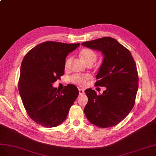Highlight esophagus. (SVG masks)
Masks as SVG:
<instances>
[{"instance_id":"1","label":"esophagus","mask_w":156,"mask_h":156,"mask_svg":"<svg viewBox=\"0 0 156 156\" xmlns=\"http://www.w3.org/2000/svg\"><path fill=\"white\" fill-rule=\"evenodd\" d=\"M78 91H79V94L80 95H82V94H83V93H84V91L83 90H82V89H79Z\"/></svg>"}]
</instances>
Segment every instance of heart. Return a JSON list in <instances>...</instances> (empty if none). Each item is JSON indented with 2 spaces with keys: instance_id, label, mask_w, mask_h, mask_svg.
<instances>
[{
  "instance_id": "obj_1",
  "label": "heart",
  "mask_w": 156,
  "mask_h": 156,
  "mask_svg": "<svg viewBox=\"0 0 156 156\" xmlns=\"http://www.w3.org/2000/svg\"><path fill=\"white\" fill-rule=\"evenodd\" d=\"M80 56L83 61L88 64H93L97 59L96 53L90 49H83L80 51ZM71 60L70 57L66 60L65 66V68H68L69 63ZM91 78L90 74H75L73 75L70 78V81L76 85L82 86L89 79Z\"/></svg>"
}]
</instances>
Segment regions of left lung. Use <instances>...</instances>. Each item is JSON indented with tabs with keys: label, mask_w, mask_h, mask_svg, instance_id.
<instances>
[{
	"label": "left lung",
	"mask_w": 156,
	"mask_h": 156,
	"mask_svg": "<svg viewBox=\"0 0 156 156\" xmlns=\"http://www.w3.org/2000/svg\"><path fill=\"white\" fill-rule=\"evenodd\" d=\"M82 45L103 53L105 57L95 86L106 88L99 95L91 89L85 91L88 102L84 114L96 126L113 127L121 122L134 106L139 87L135 61L129 50L113 38H101Z\"/></svg>",
	"instance_id": "1"
}]
</instances>
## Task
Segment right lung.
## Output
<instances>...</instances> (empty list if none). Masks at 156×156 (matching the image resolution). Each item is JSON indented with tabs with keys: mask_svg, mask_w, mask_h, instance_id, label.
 I'll list each match as a JSON object with an SVG mask.
<instances>
[{
	"mask_svg": "<svg viewBox=\"0 0 156 156\" xmlns=\"http://www.w3.org/2000/svg\"><path fill=\"white\" fill-rule=\"evenodd\" d=\"M80 44L44 42L24 57L18 90L27 114L41 126L53 127L63 123L78 95L72 84L59 91L52 83L64 74L66 57Z\"/></svg>",
	"mask_w": 156,
	"mask_h": 156,
	"instance_id": "1",
	"label": "right lung"
}]
</instances>
